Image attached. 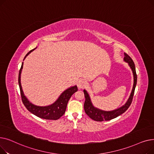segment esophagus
<instances>
[{
	"instance_id": "34e87169",
	"label": "esophagus",
	"mask_w": 154,
	"mask_h": 154,
	"mask_svg": "<svg viewBox=\"0 0 154 154\" xmlns=\"http://www.w3.org/2000/svg\"><path fill=\"white\" fill-rule=\"evenodd\" d=\"M87 85V82L84 80H80L77 83V87L80 89V88H84Z\"/></svg>"
}]
</instances>
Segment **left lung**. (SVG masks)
<instances>
[{"mask_svg": "<svg viewBox=\"0 0 154 154\" xmlns=\"http://www.w3.org/2000/svg\"><path fill=\"white\" fill-rule=\"evenodd\" d=\"M124 55L125 57L124 58V60L125 62L128 63L129 67H131L132 71L134 75V85L131 94L130 96H129V98L126 102V103L122 107L111 111H105L100 110L97 107H95L93 106L89 95H88L87 91L84 89V93L85 98L84 103V110L86 114L94 120L97 121V122H102V121L103 120H110L111 119H115L118 116H120L121 114H122L131 106V104L132 102L135 88L137 84V74L135 70V66L132 59L131 58V57L128 55L126 53H124Z\"/></svg>", "mask_w": 154, "mask_h": 154, "instance_id": "obj_1", "label": "left lung"}]
</instances>
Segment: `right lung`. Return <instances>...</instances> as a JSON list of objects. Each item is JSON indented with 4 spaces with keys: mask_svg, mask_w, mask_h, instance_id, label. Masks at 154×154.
<instances>
[{
    "mask_svg": "<svg viewBox=\"0 0 154 154\" xmlns=\"http://www.w3.org/2000/svg\"><path fill=\"white\" fill-rule=\"evenodd\" d=\"M37 48V47H36ZM36 48H34V49L31 50L27 54V55L25 56L23 60L26 58V57L33 51H34ZM23 64L22 62V66L20 67V69L19 70V85L20 88V95L22 97V100L24 106L27 108V109L31 112L32 114L38 117L47 119V120H57L59 118H60L63 114L65 112H66V107L67 103L71 97L72 94H74L75 92H76L78 91V88L77 85L72 86L71 87H69L67 89L65 90L59 97V98L56 100L55 102L52 103L51 105L47 106H38L36 105H34L32 103H31L24 95L21 82H20V75L21 72L23 68Z\"/></svg>",
    "mask_w": 154,
    "mask_h": 154,
    "instance_id": "right-lung-1",
    "label": "right lung"
}]
</instances>
